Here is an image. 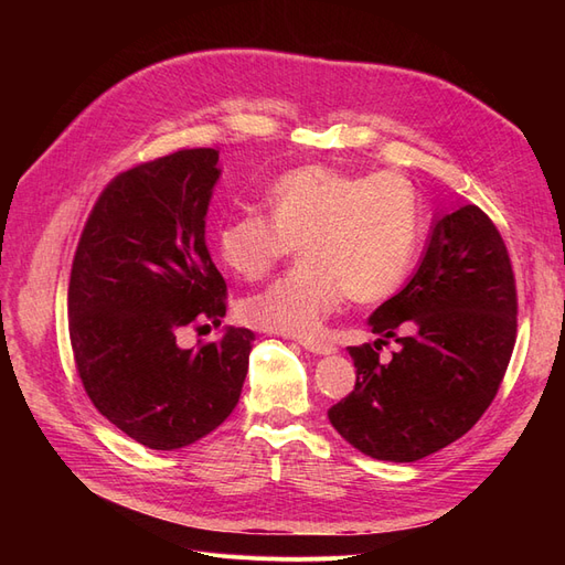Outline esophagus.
Here are the masks:
<instances>
[{"label": "esophagus", "instance_id": "34e87169", "mask_svg": "<svg viewBox=\"0 0 565 565\" xmlns=\"http://www.w3.org/2000/svg\"><path fill=\"white\" fill-rule=\"evenodd\" d=\"M299 344L311 353H334L337 347L324 337H299Z\"/></svg>", "mask_w": 565, "mask_h": 565}]
</instances>
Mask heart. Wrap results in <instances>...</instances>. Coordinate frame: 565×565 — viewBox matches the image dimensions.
Returning <instances> with one entry per match:
<instances>
[{"label":"heart","instance_id":"b5f03b06","mask_svg":"<svg viewBox=\"0 0 565 565\" xmlns=\"http://www.w3.org/2000/svg\"><path fill=\"white\" fill-rule=\"evenodd\" d=\"M268 216L243 212L216 233V249L235 276L262 280L303 247V264L243 303L254 328L311 334L347 297L361 303L391 297L415 264L422 210L415 185L398 172L349 174L299 167L266 195Z\"/></svg>","mask_w":565,"mask_h":565}]
</instances>
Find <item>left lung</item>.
<instances>
[{
	"instance_id": "1",
	"label": "left lung",
	"mask_w": 565,
	"mask_h": 565,
	"mask_svg": "<svg viewBox=\"0 0 565 565\" xmlns=\"http://www.w3.org/2000/svg\"><path fill=\"white\" fill-rule=\"evenodd\" d=\"M516 280L507 245L476 204L436 218L424 259L370 316L374 344L349 347L355 386L328 409L353 448L415 461L465 436L498 396L516 344ZM399 344L379 361L382 343Z\"/></svg>"
}]
</instances>
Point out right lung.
Masks as SVG:
<instances>
[{
    "label": "right lung",
    "mask_w": 565,
    "mask_h": 565,
    "mask_svg": "<svg viewBox=\"0 0 565 565\" xmlns=\"http://www.w3.org/2000/svg\"><path fill=\"white\" fill-rule=\"evenodd\" d=\"M218 150L181 148L117 174L89 212L67 285V332L94 407L150 450L207 436L241 398L254 334L228 328L226 280L204 241Z\"/></svg>",
    "instance_id": "obj_1"
}]
</instances>
